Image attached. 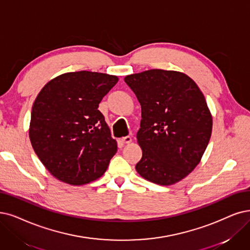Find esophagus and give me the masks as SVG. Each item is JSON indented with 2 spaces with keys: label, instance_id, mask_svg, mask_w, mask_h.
<instances>
[{
  "label": "esophagus",
  "instance_id": "1",
  "mask_svg": "<svg viewBox=\"0 0 250 250\" xmlns=\"http://www.w3.org/2000/svg\"><path fill=\"white\" fill-rule=\"evenodd\" d=\"M121 142L123 144H130L132 142V138H131V136H125V137L121 138Z\"/></svg>",
  "mask_w": 250,
  "mask_h": 250
}]
</instances>
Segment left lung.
<instances>
[{
	"mask_svg": "<svg viewBox=\"0 0 250 250\" xmlns=\"http://www.w3.org/2000/svg\"><path fill=\"white\" fill-rule=\"evenodd\" d=\"M124 81L142 105L136 171L157 185L181 182L200 163L211 136L212 115L202 91L176 71L148 69Z\"/></svg>",
	"mask_w": 250,
	"mask_h": 250,
	"instance_id": "8db88e82",
	"label": "left lung"
}]
</instances>
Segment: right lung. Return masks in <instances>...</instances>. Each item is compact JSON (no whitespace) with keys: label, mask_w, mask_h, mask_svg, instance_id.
I'll list each match as a JSON object with an SVG mask.
<instances>
[{"label":"right lung","mask_w":250,"mask_h":250,"mask_svg":"<svg viewBox=\"0 0 250 250\" xmlns=\"http://www.w3.org/2000/svg\"><path fill=\"white\" fill-rule=\"evenodd\" d=\"M118 81L104 73L71 72L50 80L38 94L28 135L58 181L82 186L105 172L118 146L98 104Z\"/></svg>","instance_id":"obj_1"}]
</instances>
